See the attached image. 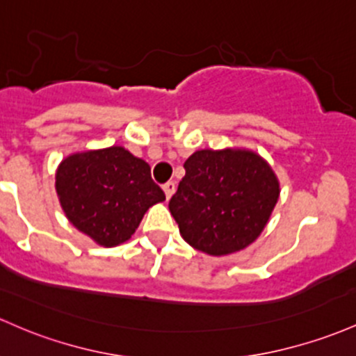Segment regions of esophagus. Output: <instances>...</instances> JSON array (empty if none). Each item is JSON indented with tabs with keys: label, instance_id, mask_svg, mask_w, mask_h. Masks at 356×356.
Listing matches in <instances>:
<instances>
[{
	"label": "esophagus",
	"instance_id": "esophagus-1",
	"mask_svg": "<svg viewBox=\"0 0 356 356\" xmlns=\"http://www.w3.org/2000/svg\"><path fill=\"white\" fill-rule=\"evenodd\" d=\"M163 193H165V197L167 199H170L172 194L175 193V182L169 181V182H167V184H163Z\"/></svg>",
	"mask_w": 356,
	"mask_h": 356
}]
</instances>
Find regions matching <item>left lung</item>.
I'll list each match as a JSON object with an SVG mask.
<instances>
[{
  "label": "left lung",
  "mask_w": 356,
  "mask_h": 356,
  "mask_svg": "<svg viewBox=\"0 0 356 356\" xmlns=\"http://www.w3.org/2000/svg\"><path fill=\"white\" fill-rule=\"evenodd\" d=\"M184 169L169 209L187 243L214 257L253 243L280 194L272 167L255 152L225 148L194 152Z\"/></svg>",
  "instance_id": "obj_1"
}]
</instances>
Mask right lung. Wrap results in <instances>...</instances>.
I'll list each match as a JSON object with an SVG mask.
<instances>
[{
  "label": "right lung",
  "mask_w": 356,
  "mask_h": 356,
  "mask_svg": "<svg viewBox=\"0 0 356 356\" xmlns=\"http://www.w3.org/2000/svg\"><path fill=\"white\" fill-rule=\"evenodd\" d=\"M56 189L67 220L101 247L130 240L147 209L165 201L150 165L123 147L69 155L57 169Z\"/></svg>",
  "instance_id": "obj_1"
}]
</instances>
